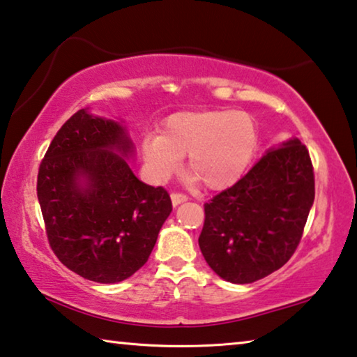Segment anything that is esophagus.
Instances as JSON below:
<instances>
[{
  "instance_id": "esophagus-1",
  "label": "esophagus",
  "mask_w": 357,
  "mask_h": 357,
  "mask_svg": "<svg viewBox=\"0 0 357 357\" xmlns=\"http://www.w3.org/2000/svg\"><path fill=\"white\" fill-rule=\"evenodd\" d=\"M171 199H172V204L174 206H178V204H182V202H185L186 199H188V196L183 195V193H172L171 195Z\"/></svg>"
}]
</instances>
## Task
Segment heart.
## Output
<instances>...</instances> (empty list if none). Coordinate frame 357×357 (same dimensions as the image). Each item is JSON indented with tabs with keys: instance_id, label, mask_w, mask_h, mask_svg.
<instances>
[{
	"instance_id": "b5f03b06",
	"label": "heart",
	"mask_w": 357,
	"mask_h": 357,
	"mask_svg": "<svg viewBox=\"0 0 357 357\" xmlns=\"http://www.w3.org/2000/svg\"><path fill=\"white\" fill-rule=\"evenodd\" d=\"M259 130L252 116L234 109L180 112L162 124L161 135L142 140V155L156 178H166L188 155L186 167L207 190L238 182L254 158Z\"/></svg>"
}]
</instances>
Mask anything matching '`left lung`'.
<instances>
[{
	"instance_id": "left-lung-1",
	"label": "left lung",
	"mask_w": 357,
	"mask_h": 357,
	"mask_svg": "<svg viewBox=\"0 0 357 357\" xmlns=\"http://www.w3.org/2000/svg\"><path fill=\"white\" fill-rule=\"evenodd\" d=\"M314 201V171L298 139L261 156L204 204L202 255L225 281L250 284L286 265Z\"/></svg>"
}]
</instances>
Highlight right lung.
I'll list each match as a JSON object with an SVG mask.
<instances>
[{
  "instance_id": "add662e5",
  "label": "right lung",
  "mask_w": 357,
  "mask_h": 357,
  "mask_svg": "<svg viewBox=\"0 0 357 357\" xmlns=\"http://www.w3.org/2000/svg\"><path fill=\"white\" fill-rule=\"evenodd\" d=\"M130 151L121 126L79 109L40 164L36 191L49 245L89 281L121 282L140 270L172 211L162 186L145 185L130 171L121 156Z\"/></svg>"
}]
</instances>
